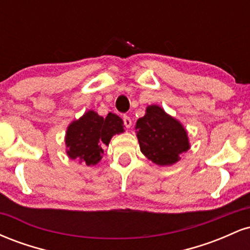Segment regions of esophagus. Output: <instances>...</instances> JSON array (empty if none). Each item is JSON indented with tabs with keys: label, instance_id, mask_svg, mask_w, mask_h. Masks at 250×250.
<instances>
[{
	"label": "esophagus",
	"instance_id": "esophagus-1",
	"mask_svg": "<svg viewBox=\"0 0 250 250\" xmlns=\"http://www.w3.org/2000/svg\"><path fill=\"white\" fill-rule=\"evenodd\" d=\"M123 123H125V127L130 128V125H131V119H130V117H129L128 115H125V116H123Z\"/></svg>",
	"mask_w": 250,
	"mask_h": 250
}]
</instances>
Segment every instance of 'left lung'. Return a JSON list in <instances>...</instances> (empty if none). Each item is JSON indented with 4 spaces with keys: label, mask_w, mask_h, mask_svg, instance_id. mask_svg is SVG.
<instances>
[{
    "label": "left lung",
    "mask_w": 250,
    "mask_h": 250,
    "mask_svg": "<svg viewBox=\"0 0 250 250\" xmlns=\"http://www.w3.org/2000/svg\"><path fill=\"white\" fill-rule=\"evenodd\" d=\"M136 129L141 151L156 165H173L189 149L187 131L159 105L147 108L146 115L137 120Z\"/></svg>",
    "instance_id": "1"
}]
</instances>
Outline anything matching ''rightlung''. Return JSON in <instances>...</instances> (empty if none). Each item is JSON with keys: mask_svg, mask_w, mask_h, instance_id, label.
I'll return each mask as SVG.
<instances>
[{"mask_svg": "<svg viewBox=\"0 0 250 250\" xmlns=\"http://www.w3.org/2000/svg\"><path fill=\"white\" fill-rule=\"evenodd\" d=\"M123 133V121L115 114L107 117L89 110L68 127L65 145L70 159L87 166L96 165L102 159V145H109L115 134Z\"/></svg>", "mask_w": 250, "mask_h": 250, "instance_id": "1", "label": "right lung"}]
</instances>
